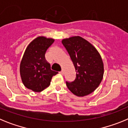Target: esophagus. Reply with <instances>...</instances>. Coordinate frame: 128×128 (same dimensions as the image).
Here are the masks:
<instances>
[{
  "mask_svg": "<svg viewBox=\"0 0 128 128\" xmlns=\"http://www.w3.org/2000/svg\"><path fill=\"white\" fill-rule=\"evenodd\" d=\"M60 73H61V74H62V75H64V70H61V72H60Z\"/></svg>",
  "mask_w": 128,
  "mask_h": 128,
  "instance_id": "esophagus-1",
  "label": "esophagus"
}]
</instances>
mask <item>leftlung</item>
<instances>
[{
  "label": "left lung",
  "mask_w": 128,
  "mask_h": 128,
  "mask_svg": "<svg viewBox=\"0 0 128 128\" xmlns=\"http://www.w3.org/2000/svg\"><path fill=\"white\" fill-rule=\"evenodd\" d=\"M70 56L76 78L72 83L66 82L68 88L77 96H84L98 87L104 75V64L100 53L93 44L80 36L62 40Z\"/></svg>",
  "instance_id": "left-lung-1"
}]
</instances>
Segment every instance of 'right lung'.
<instances>
[{
    "label": "right lung",
    "mask_w": 128,
    "mask_h": 128,
    "mask_svg": "<svg viewBox=\"0 0 128 128\" xmlns=\"http://www.w3.org/2000/svg\"><path fill=\"white\" fill-rule=\"evenodd\" d=\"M55 39L38 36L26 49L20 64V74L26 88L35 92H41L50 85L53 75L58 72L51 70L45 58V53Z\"/></svg>",
    "instance_id": "right-lung-1"
}]
</instances>
